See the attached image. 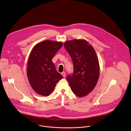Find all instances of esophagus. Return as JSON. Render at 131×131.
I'll use <instances>...</instances> for the list:
<instances>
[{
	"label": "esophagus",
	"instance_id": "esophagus-1",
	"mask_svg": "<svg viewBox=\"0 0 131 131\" xmlns=\"http://www.w3.org/2000/svg\"><path fill=\"white\" fill-rule=\"evenodd\" d=\"M61 75L64 78V77H66V73H65V72H62V73H61Z\"/></svg>",
	"mask_w": 131,
	"mask_h": 131
}]
</instances>
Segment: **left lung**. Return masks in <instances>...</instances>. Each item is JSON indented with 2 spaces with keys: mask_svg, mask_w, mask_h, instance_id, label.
Returning a JSON list of instances; mask_svg holds the SVG:
<instances>
[{
  "mask_svg": "<svg viewBox=\"0 0 131 131\" xmlns=\"http://www.w3.org/2000/svg\"><path fill=\"white\" fill-rule=\"evenodd\" d=\"M64 46L72 58L74 72L67 77L73 92L83 97L96 86L99 76L98 58L92 46L84 40L76 39L64 43Z\"/></svg>",
  "mask_w": 131,
  "mask_h": 131,
  "instance_id": "left-lung-1",
  "label": "left lung"
}]
</instances>
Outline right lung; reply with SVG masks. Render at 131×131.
Masks as SVG:
<instances>
[{
	"label": "right lung",
	"instance_id": "add662e5",
	"mask_svg": "<svg viewBox=\"0 0 131 131\" xmlns=\"http://www.w3.org/2000/svg\"><path fill=\"white\" fill-rule=\"evenodd\" d=\"M61 42L45 40L36 45L29 56L27 76L33 89L47 96L54 90L57 83L63 77L56 71L52 59L62 46Z\"/></svg>",
	"mask_w": 131,
	"mask_h": 131
}]
</instances>
